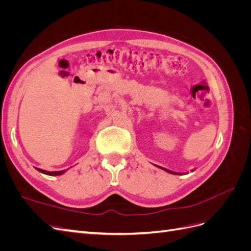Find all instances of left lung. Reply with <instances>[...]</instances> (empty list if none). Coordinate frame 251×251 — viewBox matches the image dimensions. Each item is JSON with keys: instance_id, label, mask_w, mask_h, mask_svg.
<instances>
[{"instance_id": "left-lung-1", "label": "left lung", "mask_w": 251, "mask_h": 251, "mask_svg": "<svg viewBox=\"0 0 251 251\" xmlns=\"http://www.w3.org/2000/svg\"><path fill=\"white\" fill-rule=\"evenodd\" d=\"M158 168H160V169L164 170L165 172H168V173H170V174H173V175H183V174H182V173H176V172H173V171H170V170H168V169H164V168H161V166H158Z\"/></svg>"}]
</instances>
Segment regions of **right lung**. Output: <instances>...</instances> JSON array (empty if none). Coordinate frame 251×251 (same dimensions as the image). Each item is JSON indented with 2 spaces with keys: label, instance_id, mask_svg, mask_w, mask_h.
<instances>
[{
  "label": "right lung",
  "instance_id": "add662e5",
  "mask_svg": "<svg viewBox=\"0 0 251 251\" xmlns=\"http://www.w3.org/2000/svg\"><path fill=\"white\" fill-rule=\"evenodd\" d=\"M37 171L45 174V175H48V176H59V175H63L65 172H67V170H64V171H58V172H48V171H45V170H42V169H37L35 168Z\"/></svg>",
  "mask_w": 251,
  "mask_h": 251
}]
</instances>
